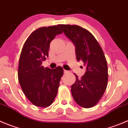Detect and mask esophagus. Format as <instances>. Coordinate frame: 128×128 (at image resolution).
<instances>
[{"mask_svg":"<svg viewBox=\"0 0 128 128\" xmlns=\"http://www.w3.org/2000/svg\"><path fill=\"white\" fill-rule=\"evenodd\" d=\"M63 72H64V74H67V73L68 72L67 70H63Z\"/></svg>","mask_w":128,"mask_h":128,"instance_id":"esophagus-1","label":"esophagus"}]
</instances>
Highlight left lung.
<instances>
[{
  "label": "left lung",
  "instance_id": "1",
  "mask_svg": "<svg viewBox=\"0 0 128 128\" xmlns=\"http://www.w3.org/2000/svg\"><path fill=\"white\" fill-rule=\"evenodd\" d=\"M75 46L77 61H82L86 71L72 86L73 98L80 106L90 108L96 105L108 86L107 61L101 47L94 36L86 29L76 25L58 26Z\"/></svg>",
  "mask_w": 128,
  "mask_h": 128
}]
</instances>
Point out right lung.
<instances>
[{
    "mask_svg": "<svg viewBox=\"0 0 128 128\" xmlns=\"http://www.w3.org/2000/svg\"><path fill=\"white\" fill-rule=\"evenodd\" d=\"M62 33L56 26L40 28L31 34L22 49L18 79L25 96L36 106H50L58 93L63 68H44L41 64L48 57L50 42Z\"/></svg>",
    "mask_w": 128,
    "mask_h": 128,
    "instance_id": "obj_1",
    "label": "right lung"
}]
</instances>
